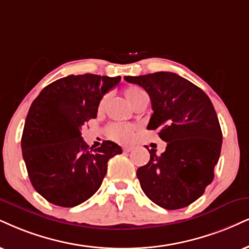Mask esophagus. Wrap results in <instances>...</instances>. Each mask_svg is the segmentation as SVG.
I'll return each mask as SVG.
<instances>
[{
	"label": "esophagus",
	"mask_w": 249,
	"mask_h": 249,
	"mask_svg": "<svg viewBox=\"0 0 249 249\" xmlns=\"http://www.w3.org/2000/svg\"><path fill=\"white\" fill-rule=\"evenodd\" d=\"M134 148H135L134 145H124V152H130L131 150H133Z\"/></svg>",
	"instance_id": "esophagus-1"
}]
</instances>
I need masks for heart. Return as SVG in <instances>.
<instances>
[{"instance_id": "1", "label": "heart", "mask_w": 249, "mask_h": 249, "mask_svg": "<svg viewBox=\"0 0 249 249\" xmlns=\"http://www.w3.org/2000/svg\"><path fill=\"white\" fill-rule=\"evenodd\" d=\"M144 93H145L144 90H142V89L139 87H135V85H130V87H128L124 90L125 99L128 100V103H129L131 106H133L135 101L139 99V98ZM105 101H106V97H104L103 99L100 100L99 106H98V110H99V112H101V110L104 109ZM134 130H135V127L131 124H113L107 128V135H108L109 139H112L113 141H116V142L127 143L133 139Z\"/></svg>"}]
</instances>
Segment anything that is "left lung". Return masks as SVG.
Returning <instances> with one entry per match:
<instances>
[{
    "instance_id": "obj_1",
    "label": "left lung",
    "mask_w": 249,
    "mask_h": 249,
    "mask_svg": "<svg viewBox=\"0 0 249 249\" xmlns=\"http://www.w3.org/2000/svg\"><path fill=\"white\" fill-rule=\"evenodd\" d=\"M124 79L148 92L153 109L148 129H157L167 143L160 156L149 150V162L137 170L144 194L167 210L192 204L213 182L222 149V129L213 103L198 87L174 72Z\"/></svg>"
}]
</instances>
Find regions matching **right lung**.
<instances>
[{"mask_svg":"<svg viewBox=\"0 0 249 249\" xmlns=\"http://www.w3.org/2000/svg\"><path fill=\"white\" fill-rule=\"evenodd\" d=\"M121 77L69 75L51 83L33 100L21 136V151L31 183L55 205L72 208L99 189L107 162L121 146L104 141L89 149L81 129L96 119L104 94Z\"/></svg>","mask_w":249,"mask_h":249,"instance_id":"add662e5","label":"right lung"}]
</instances>
